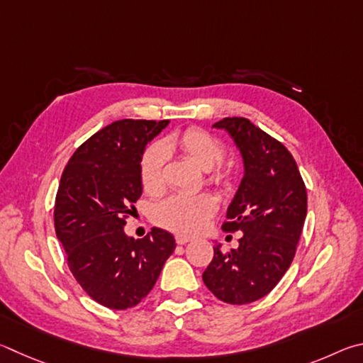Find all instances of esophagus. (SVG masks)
Listing matches in <instances>:
<instances>
[{"mask_svg": "<svg viewBox=\"0 0 363 363\" xmlns=\"http://www.w3.org/2000/svg\"><path fill=\"white\" fill-rule=\"evenodd\" d=\"M189 240H191V238L185 236V234H177V236H175V242L178 245H185V244L189 242Z\"/></svg>", "mask_w": 363, "mask_h": 363, "instance_id": "34e87169", "label": "esophagus"}]
</instances>
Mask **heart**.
<instances>
[{
  "label": "heart",
  "mask_w": 363,
  "mask_h": 363,
  "mask_svg": "<svg viewBox=\"0 0 363 363\" xmlns=\"http://www.w3.org/2000/svg\"><path fill=\"white\" fill-rule=\"evenodd\" d=\"M177 148L191 159L201 169L208 170L207 180L218 188H226L233 182V169L220 162L225 156V146L217 137L199 127H188L167 142H155L142 152L138 164L140 182L145 193L159 196L165 186V164L169 150ZM218 202L212 194H175L161 202L155 211V220L165 230L194 234L207 225L208 218L217 212Z\"/></svg>",
  "instance_id": "obj_1"
}]
</instances>
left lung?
Returning a JSON list of instances; mask_svg holds the SVG:
<instances>
[{"mask_svg": "<svg viewBox=\"0 0 363 363\" xmlns=\"http://www.w3.org/2000/svg\"><path fill=\"white\" fill-rule=\"evenodd\" d=\"M244 159L245 174L228 207L223 231H242L239 247L221 252L202 274L206 287L228 304H247L269 294L294 262L308 212L306 186L291 152L245 118H223Z\"/></svg>", "mask_w": 363, "mask_h": 363, "instance_id": "1", "label": "left lung"}]
</instances>
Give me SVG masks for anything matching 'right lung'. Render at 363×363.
<instances>
[{
    "label": "right lung",
    "instance_id": "right-lung-1",
    "mask_svg": "<svg viewBox=\"0 0 363 363\" xmlns=\"http://www.w3.org/2000/svg\"><path fill=\"white\" fill-rule=\"evenodd\" d=\"M167 124L114 121L87 138L63 169L54 207L57 239L82 290L105 308L137 306L175 250L174 236L159 228L143 239L123 230L142 196L140 157Z\"/></svg>",
    "mask_w": 363,
    "mask_h": 363
}]
</instances>
